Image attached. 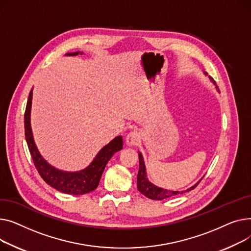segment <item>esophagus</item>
I'll return each instance as SVG.
<instances>
[{
    "instance_id": "obj_1",
    "label": "esophagus",
    "mask_w": 251,
    "mask_h": 251,
    "mask_svg": "<svg viewBox=\"0 0 251 251\" xmlns=\"http://www.w3.org/2000/svg\"><path fill=\"white\" fill-rule=\"evenodd\" d=\"M141 137H140V132L137 130H132L126 138V143L128 146H136L140 143Z\"/></svg>"
}]
</instances>
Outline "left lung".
I'll use <instances>...</instances> for the list:
<instances>
[{"mask_svg": "<svg viewBox=\"0 0 251 251\" xmlns=\"http://www.w3.org/2000/svg\"><path fill=\"white\" fill-rule=\"evenodd\" d=\"M212 79V78H211ZM213 80V79H212ZM139 161H140V169H139V173H138V189L140 190V193L143 194L145 197H147L148 199L151 200H155V201H162L165 200L174 196H178V195H182L186 191L193 190L194 188H196L198 186V184L200 183V180L196 185L191 186L190 188L183 190V191H171V190H166L163 188H160L155 186L154 184H152L148 179L146 177V168H145V163H144V159L141 153H139Z\"/></svg>", "mask_w": 251, "mask_h": 251, "instance_id": "left-lung-1", "label": "left lung"}]
</instances>
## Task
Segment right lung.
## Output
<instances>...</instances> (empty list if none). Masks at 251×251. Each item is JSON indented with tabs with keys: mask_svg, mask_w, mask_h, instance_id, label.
Segmentation results:
<instances>
[{
	"mask_svg": "<svg viewBox=\"0 0 251 251\" xmlns=\"http://www.w3.org/2000/svg\"><path fill=\"white\" fill-rule=\"evenodd\" d=\"M79 52H75L73 53V55H76ZM68 55H72V53H69ZM31 100L32 90L29 93L24 113L25 138L29 152H30L33 160V163L42 179L51 187L62 191L64 194L78 196L93 191L99 184L101 175L107 164V162L110 160L114 153L123 149V138L119 136L112 140L97 154L91 165L80 172L71 173L57 170L51 167L49 163H47V161L41 157L35 146L30 126Z\"/></svg>",
	"mask_w": 251,
	"mask_h": 251,
	"instance_id": "add662e5",
	"label": "right lung"
}]
</instances>
